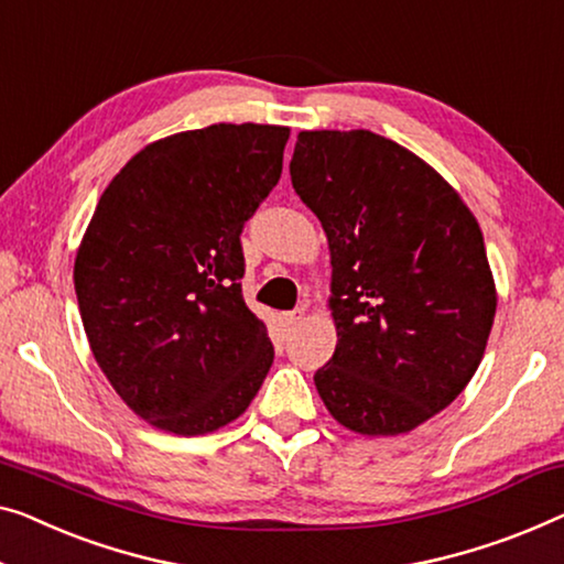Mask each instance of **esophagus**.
Wrapping results in <instances>:
<instances>
[{
    "label": "esophagus",
    "instance_id": "esophagus-1",
    "mask_svg": "<svg viewBox=\"0 0 564 564\" xmlns=\"http://www.w3.org/2000/svg\"><path fill=\"white\" fill-rule=\"evenodd\" d=\"M281 322L285 326V332H293V329H296V326H301V324L306 322V311L304 308H296V311H291V314H283Z\"/></svg>",
    "mask_w": 564,
    "mask_h": 564
}]
</instances>
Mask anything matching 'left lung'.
Listing matches in <instances>:
<instances>
[{
	"label": "left lung",
	"mask_w": 564,
	"mask_h": 564,
	"mask_svg": "<svg viewBox=\"0 0 564 564\" xmlns=\"http://www.w3.org/2000/svg\"><path fill=\"white\" fill-rule=\"evenodd\" d=\"M291 182L332 256L336 349L316 390L347 431H415L464 392L497 316L476 217L431 164L367 129L301 131Z\"/></svg>",
	"instance_id": "obj_1"
}]
</instances>
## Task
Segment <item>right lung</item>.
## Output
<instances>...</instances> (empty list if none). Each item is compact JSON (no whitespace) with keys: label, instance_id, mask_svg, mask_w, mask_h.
Instances as JSON below:
<instances>
[{"label":"right lung","instance_id":"right-lung-1","mask_svg":"<svg viewBox=\"0 0 564 564\" xmlns=\"http://www.w3.org/2000/svg\"><path fill=\"white\" fill-rule=\"evenodd\" d=\"M289 126L213 123L151 141L113 176L75 253L83 329L141 420L207 435L273 365L242 301V225L281 180Z\"/></svg>","mask_w":564,"mask_h":564}]
</instances>
